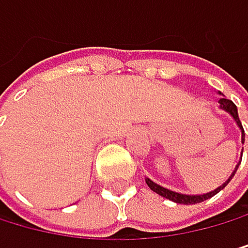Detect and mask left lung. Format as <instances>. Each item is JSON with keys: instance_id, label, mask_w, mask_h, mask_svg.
Wrapping results in <instances>:
<instances>
[{"instance_id": "1", "label": "left lung", "mask_w": 248, "mask_h": 248, "mask_svg": "<svg viewBox=\"0 0 248 248\" xmlns=\"http://www.w3.org/2000/svg\"><path fill=\"white\" fill-rule=\"evenodd\" d=\"M219 104H220V108L227 110L228 113H230V115L234 118L236 124H238V125L241 127V130H242V144H244V140H246V133H244L242 124H241V121H239L238 108H236V105H234L230 99H225V97H220V99H219ZM241 160H242V158H241ZM238 166H239V165H238ZM238 166H236V169L233 170L232 177L228 178V180H227L224 185H222V186H219L217 189H214V191L208 192V194H202V196H186V194H178V192L169 191V189H166V188L160 186V185L154 183V182L151 180V178H146V183H147V186L151 188L154 192H156V194H160L161 197H166V199H169V200H172V202H177V203H185V205H189V203H199V202H203V200L210 199V197H213V196H216L220 189H224V188L227 186V185H228V182H230L232 178H233L234 172H236V170H238Z\"/></svg>"}]
</instances>
